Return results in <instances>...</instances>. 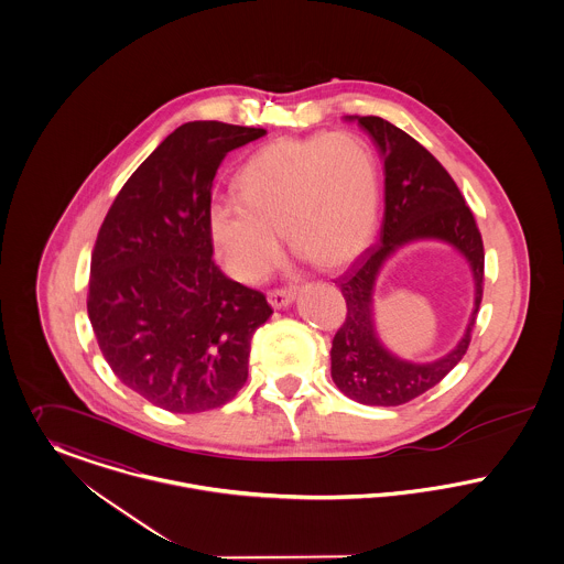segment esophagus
Instances as JSON below:
<instances>
[{
  "label": "esophagus",
  "instance_id": "34e87169",
  "mask_svg": "<svg viewBox=\"0 0 564 564\" xmlns=\"http://www.w3.org/2000/svg\"><path fill=\"white\" fill-rule=\"evenodd\" d=\"M294 296H296V290H294V288H276V290H270V292H268V302H270L274 308H283V306L292 304Z\"/></svg>",
  "mask_w": 564,
  "mask_h": 564
}]
</instances>
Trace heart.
Instances as JSON below:
<instances>
[{
  "instance_id": "b5f03b06",
  "label": "heart",
  "mask_w": 564,
  "mask_h": 564,
  "mask_svg": "<svg viewBox=\"0 0 564 564\" xmlns=\"http://www.w3.org/2000/svg\"><path fill=\"white\" fill-rule=\"evenodd\" d=\"M234 196L210 204L208 238L230 276L258 285L279 262V232L319 268L354 262L377 228L381 166L354 133L281 138L238 167Z\"/></svg>"
}]
</instances>
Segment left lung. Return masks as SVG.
I'll return each instance as SVG.
<instances>
[{"instance_id":"8db88e82","label":"left lung","mask_w":564,"mask_h":564,"mask_svg":"<svg viewBox=\"0 0 564 564\" xmlns=\"http://www.w3.org/2000/svg\"><path fill=\"white\" fill-rule=\"evenodd\" d=\"M347 119H358L383 158L386 210L379 240L336 281L347 315L332 340V379L356 402L398 406L429 392L463 360L484 296V240L458 185L415 138L381 117ZM415 239L449 241L469 260L476 279V306L464 338L447 357L426 366L390 355L371 322V292L380 265Z\"/></svg>"}]
</instances>
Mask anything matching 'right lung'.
Listing matches in <instances>:
<instances>
[{"instance_id":"add662e5","label":"right lung","mask_w":564,"mask_h":564,"mask_svg":"<svg viewBox=\"0 0 564 564\" xmlns=\"http://www.w3.org/2000/svg\"><path fill=\"white\" fill-rule=\"evenodd\" d=\"M262 128L192 121L135 167L91 253L87 313L117 379L172 413L230 402L249 375L251 338L272 315L258 290L213 262L206 228L224 158Z\"/></svg>"}]
</instances>
